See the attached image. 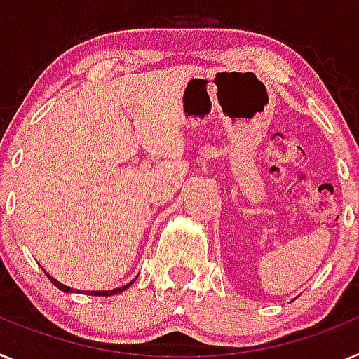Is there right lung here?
<instances>
[{
  "instance_id": "1",
  "label": "right lung",
  "mask_w": 359,
  "mask_h": 359,
  "mask_svg": "<svg viewBox=\"0 0 359 359\" xmlns=\"http://www.w3.org/2000/svg\"><path fill=\"white\" fill-rule=\"evenodd\" d=\"M47 276H48V274H47ZM48 280H50L52 283L56 285L57 289L63 290V292H74V290L70 289V287H67V285H63V283H60V281L54 280V278H52V276H48ZM128 285H133V281H130V283H128ZM128 285H125V287H121V289H114V290H101V292H97V290H90V292H87V294H90V296H114V294H118V292H123V290L127 289Z\"/></svg>"
}]
</instances>
